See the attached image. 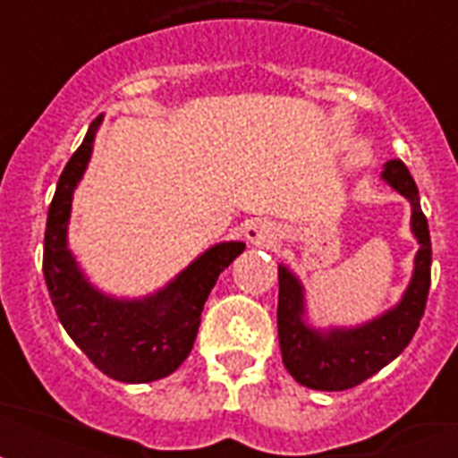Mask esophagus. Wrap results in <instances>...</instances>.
Returning a JSON list of instances; mask_svg holds the SVG:
<instances>
[{
    "label": "esophagus",
    "mask_w": 458,
    "mask_h": 458,
    "mask_svg": "<svg viewBox=\"0 0 458 458\" xmlns=\"http://www.w3.org/2000/svg\"><path fill=\"white\" fill-rule=\"evenodd\" d=\"M244 237H247V242L257 244V247H273V244L278 242L280 235L278 228H276L271 221H266V218H254V221L247 223Z\"/></svg>",
    "instance_id": "obj_1"
}]
</instances>
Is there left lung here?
I'll list each match as a JSON object with an SVG mask.
<instances>
[{"label": "left lung", "instance_id": "1", "mask_svg": "<svg viewBox=\"0 0 458 458\" xmlns=\"http://www.w3.org/2000/svg\"><path fill=\"white\" fill-rule=\"evenodd\" d=\"M380 178L409 199L411 233L420 244L413 259L411 283L397 306L356 327L320 330L304 318L306 301L300 278L287 266H278V340L283 363L297 383L311 390H349L376 376L404 352L426 311L433 250L428 221L420 211L419 187L399 158L385 164Z\"/></svg>", "mask_w": 458, "mask_h": 458}]
</instances>
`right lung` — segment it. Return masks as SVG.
Returning a JSON list of instances; mask_svg holds the SVG:
<instances>
[{
	"mask_svg": "<svg viewBox=\"0 0 458 458\" xmlns=\"http://www.w3.org/2000/svg\"><path fill=\"white\" fill-rule=\"evenodd\" d=\"M102 118L92 121L61 173L47 214L42 271L61 326L89 361L121 383H152L171 376L192 352L204 301L223 268L242 254L244 242L208 247L168 285L140 300H118L97 290L68 250V221Z\"/></svg>",
	"mask_w": 458,
	"mask_h": 458,
	"instance_id": "right-lung-1",
	"label": "right lung"
}]
</instances>
